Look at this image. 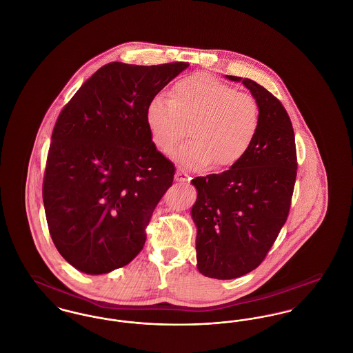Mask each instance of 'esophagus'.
<instances>
[{"instance_id": "34e87169", "label": "esophagus", "mask_w": 353, "mask_h": 353, "mask_svg": "<svg viewBox=\"0 0 353 353\" xmlns=\"http://www.w3.org/2000/svg\"><path fill=\"white\" fill-rule=\"evenodd\" d=\"M186 177H188V173L185 172L184 169L180 168L176 170V174H174V180H176V181L183 183V181H185Z\"/></svg>"}]
</instances>
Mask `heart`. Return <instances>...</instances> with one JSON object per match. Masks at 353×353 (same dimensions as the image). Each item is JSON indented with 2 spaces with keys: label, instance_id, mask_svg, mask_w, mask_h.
I'll return each instance as SVG.
<instances>
[{
  "label": "heart",
  "instance_id": "heart-1",
  "mask_svg": "<svg viewBox=\"0 0 353 353\" xmlns=\"http://www.w3.org/2000/svg\"><path fill=\"white\" fill-rule=\"evenodd\" d=\"M145 120L156 147L170 153L189 134L193 140L176 153L188 168H217L236 164L256 137L261 111L256 101L206 74L180 79L170 98L156 95L148 103Z\"/></svg>",
  "mask_w": 353,
  "mask_h": 353
}]
</instances>
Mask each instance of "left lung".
<instances>
[{
    "instance_id": "left-lung-1",
    "label": "left lung",
    "mask_w": 353,
    "mask_h": 353,
    "mask_svg": "<svg viewBox=\"0 0 353 353\" xmlns=\"http://www.w3.org/2000/svg\"><path fill=\"white\" fill-rule=\"evenodd\" d=\"M252 92L261 124L249 152L219 174L196 177L197 269L214 279H234L265 259L288 216L296 179L295 134L285 107L265 87L226 75Z\"/></svg>"
}]
</instances>
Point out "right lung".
<instances>
[{
    "instance_id": "right-lung-1",
    "label": "right lung",
    "mask_w": 353,
    "mask_h": 353,
    "mask_svg": "<svg viewBox=\"0 0 353 353\" xmlns=\"http://www.w3.org/2000/svg\"><path fill=\"white\" fill-rule=\"evenodd\" d=\"M188 68L108 63L59 114L42 196L51 239L72 268L107 274L143 249L145 226L174 176L152 141L145 111Z\"/></svg>"
}]
</instances>
